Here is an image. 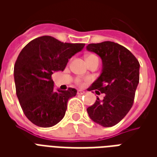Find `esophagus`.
Returning <instances> with one entry per match:
<instances>
[{
	"label": "esophagus",
	"instance_id": "obj_1",
	"mask_svg": "<svg viewBox=\"0 0 157 157\" xmlns=\"http://www.w3.org/2000/svg\"><path fill=\"white\" fill-rule=\"evenodd\" d=\"M77 94L78 95H83V94H85V92L82 91V90H79V91H77Z\"/></svg>",
	"mask_w": 157,
	"mask_h": 157
}]
</instances>
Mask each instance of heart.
<instances>
[{"label":"heart","instance_id":"b5f03b06","mask_svg":"<svg viewBox=\"0 0 157 157\" xmlns=\"http://www.w3.org/2000/svg\"><path fill=\"white\" fill-rule=\"evenodd\" d=\"M93 56H95V55H88V56H86V58H89V57H93ZM77 82H78L79 84L81 83V82H80V81H77Z\"/></svg>","mask_w":157,"mask_h":157}]
</instances>
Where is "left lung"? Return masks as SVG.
Instances as JSON below:
<instances>
[{
	"label": "left lung",
	"mask_w": 157,
	"mask_h": 157,
	"mask_svg": "<svg viewBox=\"0 0 157 157\" xmlns=\"http://www.w3.org/2000/svg\"><path fill=\"white\" fill-rule=\"evenodd\" d=\"M86 49L98 55L102 63L101 74L88 90L105 94L102 100L97 98L86 111L93 122L112 127L133 106L140 81V63L128 49L114 42L90 44Z\"/></svg>",
	"instance_id": "8db88e82"
}]
</instances>
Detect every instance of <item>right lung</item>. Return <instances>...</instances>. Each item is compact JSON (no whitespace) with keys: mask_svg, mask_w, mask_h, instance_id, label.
Listing matches in <instances>:
<instances>
[{"mask_svg":"<svg viewBox=\"0 0 157 157\" xmlns=\"http://www.w3.org/2000/svg\"><path fill=\"white\" fill-rule=\"evenodd\" d=\"M84 46L42 36L29 42L20 52L14 65L16 92L22 111L33 124L48 128L64 118L69 98L77 91L56 90L51 75L63 71L69 59Z\"/></svg>","mask_w":157,"mask_h":157,"instance_id":"1","label":"right lung"}]
</instances>
